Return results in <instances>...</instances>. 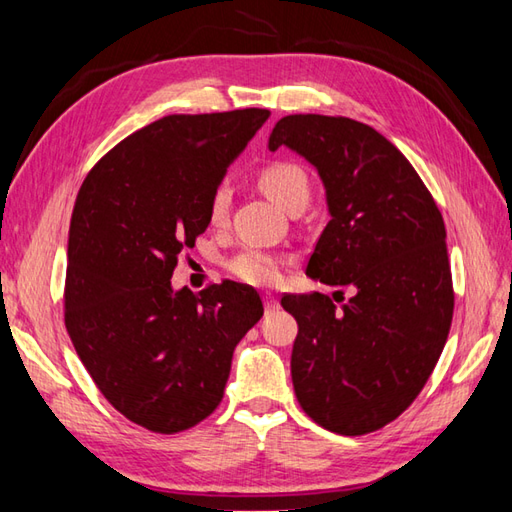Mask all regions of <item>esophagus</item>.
<instances>
[{
    "label": "esophagus",
    "mask_w": 512,
    "mask_h": 512,
    "mask_svg": "<svg viewBox=\"0 0 512 512\" xmlns=\"http://www.w3.org/2000/svg\"><path fill=\"white\" fill-rule=\"evenodd\" d=\"M264 308H266V312H275L279 308V301L273 295H266L264 297Z\"/></svg>",
    "instance_id": "esophagus-1"
}]
</instances>
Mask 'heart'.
<instances>
[{
	"label": "heart",
	"instance_id": "b5f03b06",
	"mask_svg": "<svg viewBox=\"0 0 512 512\" xmlns=\"http://www.w3.org/2000/svg\"><path fill=\"white\" fill-rule=\"evenodd\" d=\"M257 184L270 200H273L281 209L290 211L295 204H306L310 195V182L306 171H303L295 162L275 160L268 162L266 167L259 169ZM228 202H231V193H228L226 184H220L211 195L209 202V220L211 224H222ZM228 273L235 279L244 281L250 286H273L279 281L281 275V259L270 253L266 248L248 246L242 253H237L231 262L226 264Z\"/></svg>",
	"mask_w": 512,
	"mask_h": 512
}]
</instances>
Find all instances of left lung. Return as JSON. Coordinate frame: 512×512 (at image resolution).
Here are the masks:
<instances>
[{
    "label": "left lung",
    "mask_w": 512,
    "mask_h": 512,
    "mask_svg": "<svg viewBox=\"0 0 512 512\" xmlns=\"http://www.w3.org/2000/svg\"><path fill=\"white\" fill-rule=\"evenodd\" d=\"M317 169L330 222L306 275L354 295H286L297 319L290 372L301 409L341 436L385 427L427 383L447 343L453 286L442 215L409 160L374 127L292 114L268 149Z\"/></svg>",
    "instance_id": "8db88e82"
}]
</instances>
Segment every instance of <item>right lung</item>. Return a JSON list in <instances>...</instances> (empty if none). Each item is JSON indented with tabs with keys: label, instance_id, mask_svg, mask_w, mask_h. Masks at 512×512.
Returning <instances> with one entry per match:
<instances>
[{
	"label": "right lung",
	"instance_id": "add662e5",
	"mask_svg": "<svg viewBox=\"0 0 512 512\" xmlns=\"http://www.w3.org/2000/svg\"><path fill=\"white\" fill-rule=\"evenodd\" d=\"M268 110L173 114L103 156L76 195L65 328L96 387L156 433L191 429L222 402L235 345L262 319L257 290L224 281L173 290L182 248Z\"/></svg>",
	"mask_w": 512,
	"mask_h": 512
}]
</instances>
